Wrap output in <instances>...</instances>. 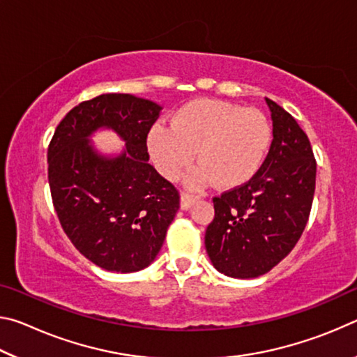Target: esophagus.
Segmentation results:
<instances>
[{"label":"esophagus","mask_w":357,"mask_h":357,"mask_svg":"<svg viewBox=\"0 0 357 357\" xmlns=\"http://www.w3.org/2000/svg\"><path fill=\"white\" fill-rule=\"evenodd\" d=\"M198 200V195H192V193H187L184 192L183 195H181V209H189L193 203Z\"/></svg>","instance_id":"34e87169"}]
</instances>
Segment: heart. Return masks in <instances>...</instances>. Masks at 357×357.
Wrapping results in <instances>:
<instances>
[{
    "label": "heart",
    "instance_id": "obj_1",
    "mask_svg": "<svg viewBox=\"0 0 357 357\" xmlns=\"http://www.w3.org/2000/svg\"><path fill=\"white\" fill-rule=\"evenodd\" d=\"M273 129L255 108H241L225 100L187 102L172 118V126L149 130L148 149L162 176L176 181L195 159L200 162L187 184L202 187L215 181L233 189L250 181L268 154Z\"/></svg>",
    "mask_w": 357,
    "mask_h": 357
}]
</instances>
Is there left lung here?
I'll return each instance as SVG.
<instances>
[{
    "label": "left lung",
    "instance_id": "1",
    "mask_svg": "<svg viewBox=\"0 0 357 357\" xmlns=\"http://www.w3.org/2000/svg\"><path fill=\"white\" fill-rule=\"evenodd\" d=\"M273 143L249 183L214 197L204 234L211 263L234 279L269 273L298 243L309 220L317 162L309 137L288 112L266 98Z\"/></svg>",
    "mask_w": 357,
    "mask_h": 357
}]
</instances>
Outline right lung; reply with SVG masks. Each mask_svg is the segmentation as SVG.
<instances>
[{"instance_id": "right-lung-1", "label": "right lung", "mask_w": 357, "mask_h": 357, "mask_svg": "<svg viewBox=\"0 0 357 357\" xmlns=\"http://www.w3.org/2000/svg\"><path fill=\"white\" fill-rule=\"evenodd\" d=\"M162 107L132 94H102L72 108L48 146V184L75 249L112 273L154 261L179 209V192L148 164L146 138ZM112 128L126 142L104 156L89 140Z\"/></svg>"}]
</instances>
